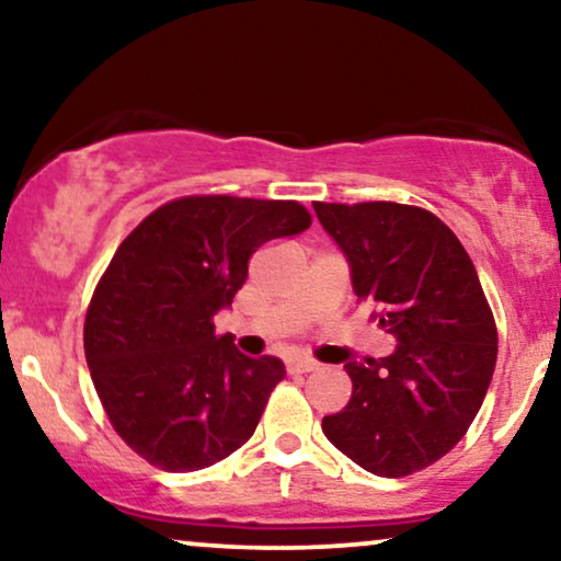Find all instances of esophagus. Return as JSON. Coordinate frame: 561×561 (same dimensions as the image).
Masks as SVG:
<instances>
[{"label": "esophagus", "mask_w": 561, "mask_h": 561, "mask_svg": "<svg viewBox=\"0 0 561 561\" xmlns=\"http://www.w3.org/2000/svg\"><path fill=\"white\" fill-rule=\"evenodd\" d=\"M286 365H288V373H313L319 367L309 357H294V359H288Z\"/></svg>", "instance_id": "1"}]
</instances>
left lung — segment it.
Segmentation results:
<instances>
[{
  "mask_svg": "<svg viewBox=\"0 0 561 561\" xmlns=\"http://www.w3.org/2000/svg\"><path fill=\"white\" fill-rule=\"evenodd\" d=\"M352 267L357 301L396 336L378 363H347L352 398L321 428L352 462L405 478L462 439L488 393L497 329L470 255L432 211L396 202H313Z\"/></svg>",
  "mask_w": 561,
  "mask_h": 561,
  "instance_id": "8db88e82",
  "label": "left lung"
}]
</instances>
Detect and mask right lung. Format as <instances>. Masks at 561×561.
<instances>
[{"mask_svg": "<svg viewBox=\"0 0 561 561\" xmlns=\"http://www.w3.org/2000/svg\"><path fill=\"white\" fill-rule=\"evenodd\" d=\"M311 227L298 202L181 196L125 237L83 321L91 380L114 432L165 472L204 470L255 434L278 357L214 334L260 244Z\"/></svg>", "mask_w": 561, "mask_h": 561, "instance_id": "obj_1", "label": "right lung"}]
</instances>
